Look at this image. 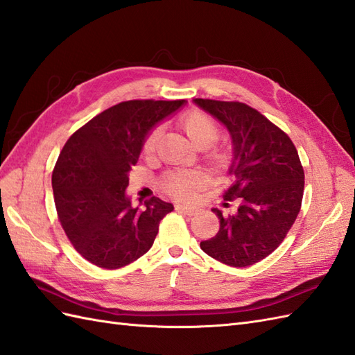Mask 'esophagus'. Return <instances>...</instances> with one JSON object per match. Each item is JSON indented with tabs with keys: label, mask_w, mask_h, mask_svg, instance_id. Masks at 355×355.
Wrapping results in <instances>:
<instances>
[{
	"label": "esophagus",
	"mask_w": 355,
	"mask_h": 355,
	"mask_svg": "<svg viewBox=\"0 0 355 355\" xmlns=\"http://www.w3.org/2000/svg\"><path fill=\"white\" fill-rule=\"evenodd\" d=\"M175 209H177L180 213H183V215H187V216H193L195 213L198 211L196 207H189V205H183V204L175 205Z\"/></svg>",
	"instance_id": "esophagus-1"
}]
</instances>
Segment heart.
Here are the masks:
<instances>
[{
	"instance_id": "1",
	"label": "heart",
	"mask_w": 355,
	"mask_h": 355,
	"mask_svg": "<svg viewBox=\"0 0 355 355\" xmlns=\"http://www.w3.org/2000/svg\"><path fill=\"white\" fill-rule=\"evenodd\" d=\"M180 127L183 128L187 137L198 148H205L204 157L215 171H225L233 157L232 146L228 144H213L219 136V125L209 113L202 110H189L180 118ZM162 136V127H153L142 142V153L145 157H154L157 153L159 140ZM207 183V175L202 171H172L164 177L163 186L169 195L180 200H191V198Z\"/></svg>"
}]
</instances>
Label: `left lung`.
Returning <instances> with one entry per match:
<instances>
[{
  "instance_id": "8db88e82",
  "label": "left lung",
  "mask_w": 355,
  "mask_h": 355,
  "mask_svg": "<svg viewBox=\"0 0 355 355\" xmlns=\"http://www.w3.org/2000/svg\"><path fill=\"white\" fill-rule=\"evenodd\" d=\"M195 103L232 135L233 180L222 196L225 207L239 202L233 215L213 209L219 232L200 246L224 265L251 266L282 245L301 210L304 169L298 151L282 128L248 104L207 98Z\"/></svg>"
}]
</instances>
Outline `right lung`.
Returning <instances> with one entry per match:
<instances>
[{"mask_svg": "<svg viewBox=\"0 0 355 355\" xmlns=\"http://www.w3.org/2000/svg\"><path fill=\"white\" fill-rule=\"evenodd\" d=\"M183 104L123 101L66 140L53 171L54 204L73 250L92 265L118 269L142 257L174 210L157 196L133 207L125 189L148 131Z\"/></svg>", "mask_w": 355, "mask_h": 355, "instance_id": "right-lung-1", "label": "right lung"}]
</instances>
